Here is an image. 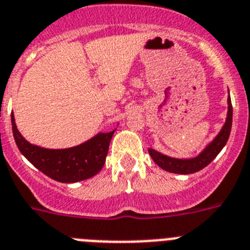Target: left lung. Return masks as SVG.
<instances>
[{
	"mask_svg": "<svg viewBox=\"0 0 250 250\" xmlns=\"http://www.w3.org/2000/svg\"><path fill=\"white\" fill-rule=\"evenodd\" d=\"M231 124H232V106L230 96L228 97V115L225 124L223 125L221 130L219 131L215 139L206 146V148L195 158H189V159H178V158H172L168 155H164L154 149L149 148L148 151L150 154L151 159L155 162L157 166L162 169L170 172V173L177 174H191L201 170L206 166L214 161L216 155L221 151V149L225 146L228 139H229L230 131H231Z\"/></svg>",
	"mask_w": 250,
	"mask_h": 250,
	"instance_id": "8db88e82",
	"label": "left lung"
}]
</instances>
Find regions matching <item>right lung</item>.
<instances>
[{"label":"right lung","instance_id":"right-lung-1","mask_svg":"<svg viewBox=\"0 0 250 250\" xmlns=\"http://www.w3.org/2000/svg\"><path fill=\"white\" fill-rule=\"evenodd\" d=\"M12 133L21 154L52 180L74 183L91 178L104 167L115 130L99 133L80 146L67 149H46L34 146L20 134L11 114Z\"/></svg>","mask_w":250,"mask_h":250}]
</instances>
